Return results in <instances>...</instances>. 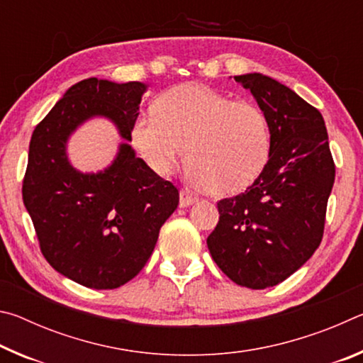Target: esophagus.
<instances>
[{"mask_svg":"<svg viewBox=\"0 0 363 363\" xmlns=\"http://www.w3.org/2000/svg\"><path fill=\"white\" fill-rule=\"evenodd\" d=\"M179 195H181V206H189V205H192L194 201L196 200L195 196L189 192V190H186V189H182L181 192H179Z\"/></svg>","mask_w":363,"mask_h":363,"instance_id":"34e87169","label":"esophagus"}]
</instances>
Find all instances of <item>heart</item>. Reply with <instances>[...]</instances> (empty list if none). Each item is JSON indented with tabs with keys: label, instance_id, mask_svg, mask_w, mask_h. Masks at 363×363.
<instances>
[{
	"label": "heart",
	"instance_id": "obj_1",
	"mask_svg": "<svg viewBox=\"0 0 363 363\" xmlns=\"http://www.w3.org/2000/svg\"><path fill=\"white\" fill-rule=\"evenodd\" d=\"M131 140L160 176L176 168L187 149L189 179L214 195H232L251 186L272 152V126L253 101H233L203 84L168 89L140 115Z\"/></svg>",
	"mask_w": 363,
	"mask_h": 363
}]
</instances>
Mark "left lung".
Returning <instances> with one entry per match:
<instances>
[{"mask_svg":"<svg viewBox=\"0 0 363 363\" xmlns=\"http://www.w3.org/2000/svg\"><path fill=\"white\" fill-rule=\"evenodd\" d=\"M233 78L267 112L272 152L245 192L218 201L206 243L232 281L262 290L296 272L320 245L335 162L315 107L261 73Z\"/></svg>","mask_w":363,"mask_h":363,"instance_id":"obj_1","label":"left lung"}]
</instances>
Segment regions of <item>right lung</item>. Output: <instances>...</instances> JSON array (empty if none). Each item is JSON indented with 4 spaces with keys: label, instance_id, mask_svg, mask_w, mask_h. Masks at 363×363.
Listing matches in <instances>:
<instances>
[{
    "label": "right lung",
    "instance_id": "1",
    "mask_svg": "<svg viewBox=\"0 0 363 363\" xmlns=\"http://www.w3.org/2000/svg\"><path fill=\"white\" fill-rule=\"evenodd\" d=\"M145 88L139 82L83 79L36 125L30 140L22 199L41 253L57 272L94 290H113L143 270L160 227L179 203V190L126 143L107 169L79 173L67 158V139L83 121L106 116L131 140Z\"/></svg>",
    "mask_w": 363,
    "mask_h": 363
}]
</instances>
